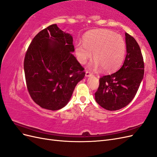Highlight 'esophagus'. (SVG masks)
Wrapping results in <instances>:
<instances>
[{
	"label": "esophagus",
	"mask_w": 157,
	"mask_h": 157,
	"mask_svg": "<svg viewBox=\"0 0 157 157\" xmlns=\"http://www.w3.org/2000/svg\"><path fill=\"white\" fill-rule=\"evenodd\" d=\"M92 76V74L89 72V71H86V74H85V77H91Z\"/></svg>",
	"instance_id": "esophagus-1"
}]
</instances>
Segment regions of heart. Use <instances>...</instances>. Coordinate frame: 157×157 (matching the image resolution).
Wrapping results in <instances>:
<instances>
[{
  "instance_id": "b5f03b06",
  "label": "heart",
  "mask_w": 157,
  "mask_h": 157,
  "mask_svg": "<svg viewBox=\"0 0 157 157\" xmlns=\"http://www.w3.org/2000/svg\"><path fill=\"white\" fill-rule=\"evenodd\" d=\"M75 51L80 63H86L94 54L96 60L89 67L95 71L103 69L107 72H112L124 62L126 45L121 35L108 29H99L85 35L83 43L76 44Z\"/></svg>"
}]
</instances>
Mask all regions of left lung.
Masks as SVG:
<instances>
[{"mask_svg":"<svg viewBox=\"0 0 157 157\" xmlns=\"http://www.w3.org/2000/svg\"><path fill=\"white\" fill-rule=\"evenodd\" d=\"M126 56L121 69L99 79L95 99L108 111H116L129 104L144 78V63L139 44L134 37L125 33Z\"/></svg>","mask_w":157,"mask_h":157,"instance_id":"left-lung-1","label":"left lung"}]
</instances>
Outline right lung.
<instances>
[{
	"mask_svg": "<svg viewBox=\"0 0 157 157\" xmlns=\"http://www.w3.org/2000/svg\"><path fill=\"white\" fill-rule=\"evenodd\" d=\"M73 36L56 24L34 37L25 54L24 71L33 100L42 108L56 111L70 101L85 76L73 52Z\"/></svg>",
	"mask_w": 157,
	"mask_h": 157,
	"instance_id": "obj_1",
	"label": "right lung"
}]
</instances>
